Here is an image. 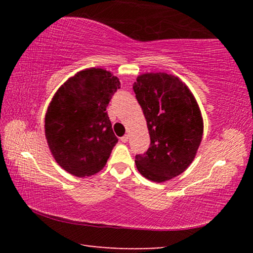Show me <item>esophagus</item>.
Here are the masks:
<instances>
[{
    "label": "esophagus",
    "mask_w": 253,
    "mask_h": 253,
    "mask_svg": "<svg viewBox=\"0 0 253 253\" xmlns=\"http://www.w3.org/2000/svg\"><path fill=\"white\" fill-rule=\"evenodd\" d=\"M128 139H129V136H128V135H124L122 138H121V140H122L123 143H127Z\"/></svg>",
    "instance_id": "34e87169"
}]
</instances>
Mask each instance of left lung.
Here are the masks:
<instances>
[{"mask_svg": "<svg viewBox=\"0 0 253 253\" xmlns=\"http://www.w3.org/2000/svg\"><path fill=\"white\" fill-rule=\"evenodd\" d=\"M132 89L151 136L147 152L135 157L136 168L149 181L166 182L194 160L203 135L200 107L187 85L165 72L138 76Z\"/></svg>", "mask_w": 253, "mask_h": 253, "instance_id": "left-lung-1", "label": "left lung"}]
</instances>
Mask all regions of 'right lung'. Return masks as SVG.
Segmentation results:
<instances>
[{"label": "right lung", "instance_id": "right-lung-1", "mask_svg": "<svg viewBox=\"0 0 253 253\" xmlns=\"http://www.w3.org/2000/svg\"><path fill=\"white\" fill-rule=\"evenodd\" d=\"M119 88L110 71L90 68L55 92L45 114V138L55 162L68 173L91 176L105 168L118 142L106 108Z\"/></svg>", "mask_w": 253, "mask_h": 253}]
</instances>
